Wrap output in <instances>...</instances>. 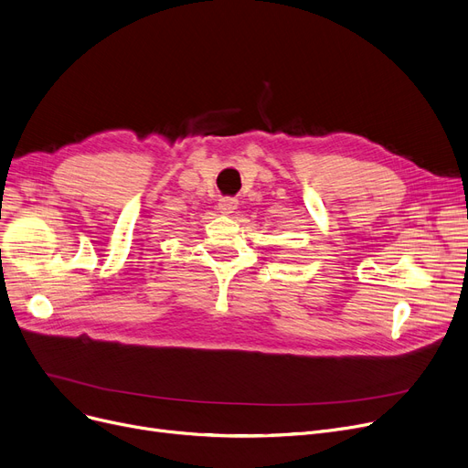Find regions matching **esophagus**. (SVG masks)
I'll return each mask as SVG.
<instances>
[{"mask_svg": "<svg viewBox=\"0 0 468 468\" xmlns=\"http://www.w3.org/2000/svg\"><path fill=\"white\" fill-rule=\"evenodd\" d=\"M237 205H239V200H237L235 197H223V198H219V202H218V207H219V210H221L223 214L235 212V210H237Z\"/></svg>", "mask_w": 468, "mask_h": 468, "instance_id": "obj_1", "label": "esophagus"}]
</instances>
